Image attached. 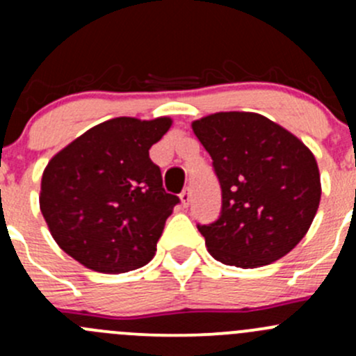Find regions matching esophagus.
Returning a JSON list of instances; mask_svg holds the SVG:
<instances>
[{"label": "esophagus", "instance_id": "obj_1", "mask_svg": "<svg viewBox=\"0 0 356 356\" xmlns=\"http://www.w3.org/2000/svg\"><path fill=\"white\" fill-rule=\"evenodd\" d=\"M181 203L182 207H189V203H191V191H189V188H186L181 193Z\"/></svg>", "mask_w": 356, "mask_h": 356}]
</instances>
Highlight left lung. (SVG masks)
Listing matches in <instances>:
<instances>
[{"mask_svg": "<svg viewBox=\"0 0 356 356\" xmlns=\"http://www.w3.org/2000/svg\"><path fill=\"white\" fill-rule=\"evenodd\" d=\"M213 160L220 217L200 225L215 260L257 268L288 254L310 229L321 203L314 153L294 134L250 111H220L193 122Z\"/></svg>", "mask_w": 356, "mask_h": 356, "instance_id": "obj_1", "label": "left lung"}]
</instances>
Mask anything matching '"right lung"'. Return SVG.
I'll return each mask as SVG.
<instances>
[{"label": "right lung", "mask_w": 356, "mask_h": 356, "mask_svg": "<svg viewBox=\"0 0 356 356\" xmlns=\"http://www.w3.org/2000/svg\"><path fill=\"white\" fill-rule=\"evenodd\" d=\"M172 120L117 117L79 136L42 172V217L56 245L103 274L148 264L179 203L161 182L149 148Z\"/></svg>", "instance_id": "1"}]
</instances>
